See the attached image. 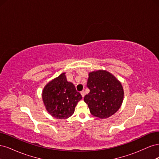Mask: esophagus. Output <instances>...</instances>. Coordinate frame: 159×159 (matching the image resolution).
I'll return each mask as SVG.
<instances>
[{
    "instance_id": "esophagus-1",
    "label": "esophagus",
    "mask_w": 159,
    "mask_h": 159,
    "mask_svg": "<svg viewBox=\"0 0 159 159\" xmlns=\"http://www.w3.org/2000/svg\"><path fill=\"white\" fill-rule=\"evenodd\" d=\"M81 96H82V98H84V95H85V91L84 90L81 91Z\"/></svg>"
}]
</instances>
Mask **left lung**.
<instances>
[{
    "mask_svg": "<svg viewBox=\"0 0 159 159\" xmlns=\"http://www.w3.org/2000/svg\"><path fill=\"white\" fill-rule=\"evenodd\" d=\"M87 87L89 93L85 95L84 102L93 116L108 118L121 107L123 89L119 81L109 72L103 70L91 72Z\"/></svg>",
    "mask_w": 159,
    "mask_h": 159,
    "instance_id": "8db88e82",
    "label": "left lung"
}]
</instances>
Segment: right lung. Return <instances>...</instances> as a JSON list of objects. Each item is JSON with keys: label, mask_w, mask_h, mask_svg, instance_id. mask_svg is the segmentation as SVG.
<instances>
[{"label": "right lung", "mask_w": 159, "mask_h": 159, "mask_svg": "<svg viewBox=\"0 0 159 159\" xmlns=\"http://www.w3.org/2000/svg\"><path fill=\"white\" fill-rule=\"evenodd\" d=\"M42 99L48 113L56 119H65L74 113L82 99L74 85L67 81L65 73L48 84L42 91Z\"/></svg>", "instance_id": "1"}]
</instances>
